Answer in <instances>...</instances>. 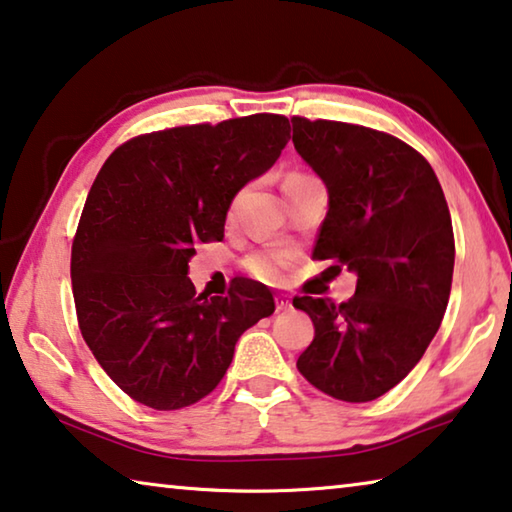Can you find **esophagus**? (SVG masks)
I'll list each match as a JSON object with an SVG mask.
<instances>
[{
	"label": "esophagus",
	"mask_w": 512,
	"mask_h": 512,
	"mask_svg": "<svg viewBox=\"0 0 512 512\" xmlns=\"http://www.w3.org/2000/svg\"><path fill=\"white\" fill-rule=\"evenodd\" d=\"M275 310L278 312H289L291 310V303L285 298H278V303H275Z\"/></svg>",
	"instance_id": "esophagus-1"
}]
</instances>
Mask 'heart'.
I'll list each match as a JSON object with an SVG mask.
<instances>
[{
    "label": "heart",
    "mask_w": 512,
    "mask_h": 512,
    "mask_svg": "<svg viewBox=\"0 0 512 512\" xmlns=\"http://www.w3.org/2000/svg\"><path fill=\"white\" fill-rule=\"evenodd\" d=\"M289 264V253L285 250H266V253H257L253 257H248V271L255 275V278L262 280H275L280 275V271Z\"/></svg>",
    "instance_id": "1"
}]
</instances>
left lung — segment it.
Wrapping results in <instances>:
<instances>
[{"mask_svg":"<svg viewBox=\"0 0 512 512\" xmlns=\"http://www.w3.org/2000/svg\"><path fill=\"white\" fill-rule=\"evenodd\" d=\"M291 125L328 189L312 257L358 275L348 303L294 298L314 323L296 367L332 399L373 401L408 376L442 323L456 259L449 207L431 164L394 136L335 120Z\"/></svg>","mask_w":512,"mask_h":512,"instance_id":"obj_1","label":"left lung"}]
</instances>
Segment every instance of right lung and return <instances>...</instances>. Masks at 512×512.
<instances>
[{
    "label": "right lung",
    "mask_w": 512,
    "mask_h": 512,
    "mask_svg": "<svg viewBox=\"0 0 512 512\" xmlns=\"http://www.w3.org/2000/svg\"><path fill=\"white\" fill-rule=\"evenodd\" d=\"M289 132L273 113L175 127L120 145L97 173L72 241V296L84 342L134 401H200L243 332L273 314L253 280L198 296L189 262L198 241L223 239L234 196L278 161Z\"/></svg>",
    "instance_id": "add662e5"
}]
</instances>
